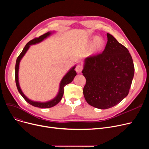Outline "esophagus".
Returning <instances> with one entry per match:
<instances>
[{
  "mask_svg": "<svg viewBox=\"0 0 149 149\" xmlns=\"http://www.w3.org/2000/svg\"><path fill=\"white\" fill-rule=\"evenodd\" d=\"M82 70H83V67L81 65H77V66L75 68V70L77 71V72L80 73L82 71Z\"/></svg>",
  "mask_w": 149,
  "mask_h": 149,
  "instance_id": "obj_1",
  "label": "esophagus"
}]
</instances>
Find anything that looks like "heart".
Listing matches in <instances>:
<instances>
[{
    "mask_svg": "<svg viewBox=\"0 0 149 149\" xmlns=\"http://www.w3.org/2000/svg\"><path fill=\"white\" fill-rule=\"evenodd\" d=\"M104 46V41L103 39L101 37H97L94 39V40H93L92 45H91L89 49V52L91 54H93L99 52L103 48Z\"/></svg>",
    "mask_w": 149,
    "mask_h": 149,
    "instance_id": "obj_1",
    "label": "heart"
}]
</instances>
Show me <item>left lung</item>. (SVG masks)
Here are the masks:
<instances>
[{"instance_id":"8db88e82","label":"left lung","mask_w":149,"mask_h":149,"mask_svg":"<svg viewBox=\"0 0 149 149\" xmlns=\"http://www.w3.org/2000/svg\"><path fill=\"white\" fill-rule=\"evenodd\" d=\"M102 53L84 60L83 75L86 101L91 106L107 109L120 103L127 96L134 76V65L128 49L107 33Z\"/></svg>"}]
</instances>
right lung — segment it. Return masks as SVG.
<instances>
[{"label": "right lung", "mask_w": 149, "mask_h": 149, "mask_svg": "<svg viewBox=\"0 0 149 149\" xmlns=\"http://www.w3.org/2000/svg\"><path fill=\"white\" fill-rule=\"evenodd\" d=\"M51 34V33L48 32V33H46L40 36V37L35 38L33 39V40H31V41H29L25 45V48H23V51H22V52L20 54V55L18 56V57L17 58V60H16V63H15V83H16V86H17V88L18 89V91L19 92V93H20V95L22 96V97L25 100V101H26L27 103H28L29 104H30L31 105H32L34 107H40V108H49V107H52L54 106H56L57 104H58L60 102V101L61 100L63 95L65 86L66 84L70 83V82H72V80L74 79V77L77 75L75 70H74L75 66H74L72 69H70L69 70V71L64 76V77L63 78V79L61 80L60 84L59 92H58V93L57 94V95L56 96V97L54 98L53 100H52L49 101H48V102L40 103V102H37V101H31V100H29L24 94H23V93L22 92V90L20 88L19 83V78H18V72H19V63H20V60L22 59V58L23 57V56H24L25 53L26 52V51H28V49H29L30 45H34L36 43H38L39 42H42L47 37H48L49 36H50Z\"/></svg>", "instance_id": "add662e5"}]
</instances>
